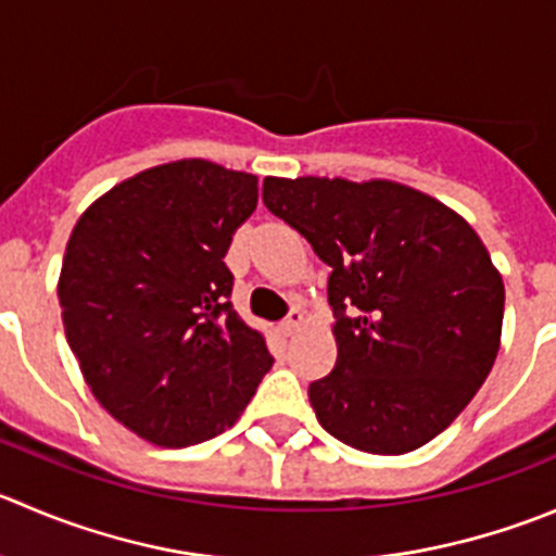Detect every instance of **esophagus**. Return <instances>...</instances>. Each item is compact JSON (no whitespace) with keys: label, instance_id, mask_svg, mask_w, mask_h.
<instances>
[{"label":"esophagus","instance_id":"obj_1","mask_svg":"<svg viewBox=\"0 0 556 556\" xmlns=\"http://www.w3.org/2000/svg\"><path fill=\"white\" fill-rule=\"evenodd\" d=\"M301 326H304V312H301V309H290V315L285 317L282 323H279V328H282L285 337H290V333H295Z\"/></svg>","mask_w":556,"mask_h":556}]
</instances>
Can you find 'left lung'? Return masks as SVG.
I'll return each instance as SVG.
<instances>
[{"label": "left lung", "mask_w": 556, "mask_h": 556, "mask_svg": "<svg viewBox=\"0 0 556 556\" xmlns=\"http://www.w3.org/2000/svg\"><path fill=\"white\" fill-rule=\"evenodd\" d=\"M263 203L323 263L337 366L309 386L350 448L399 456L454 424L492 371L505 285L465 217L388 179H263Z\"/></svg>", "instance_id": "obj_1"}]
</instances>
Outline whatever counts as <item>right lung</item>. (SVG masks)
I'll return each instance as SVG.
<instances>
[{
    "mask_svg": "<svg viewBox=\"0 0 556 556\" xmlns=\"http://www.w3.org/2000/svg\"><path fill=\"white\" fill-rule=\"evenodd\" d=\"M255 206L257 176L176 160L108 190L70 233L67 344L97 402L149 443L217 438L271 369L263 333L228 301L225 252Z\"/></svg>",
    "mask_w": 556,
    "mask_h": 556,
    "instance_id": "1",
    "label": "right lung"
}]
</instances>
